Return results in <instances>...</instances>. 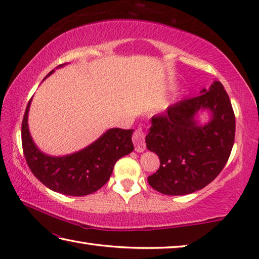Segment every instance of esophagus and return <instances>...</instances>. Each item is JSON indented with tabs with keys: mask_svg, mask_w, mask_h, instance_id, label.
Returning a JSON list of instances; mask_svg holds the SVG:
<instances>
[{
	"mask_svg": "<svg viewBox=\"0 0 259 259\" xmlns=\"http://www.w3.org/2000/svg\"><path fill=\"white\" fill-rule=\"evenodd\" d=\"M133 142L135 145V150L136 152H144L146 148V144H145V134L143 133L142 129H137L135 130V133L133 135Z\"/></svg>",
	"mask_w": 259,
	"mask_h": 259,
	"instance_id": "obj_1",
	"label": "esophagus"
}]
</instances>
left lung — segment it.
Returning a JSON list of instances; mask_svg holds the SVG:
<instances>
[{
  "label": "left lung",
  "instance_id": "obj_1",
  "mask_svg": "<svg viewBox=\"0 0 259 259\" xmlns=\"http://www.w3.org/2000/svg\"><path fill=\"white\" fill-rule=\"evenodd\" d=\"M209 110L204 125L196 116ZM147 148L159 156L160 168L147 178L155 191L185 195L211 183L229 160L235 136V116L229 95L219 81L200 96L184 99L152 117Z\"/></svg>",
  "mask_w": 259,
  "mask_h": 259
}]
</instances>
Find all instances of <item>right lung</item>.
Returning a JSON list of instances; mask_svg holds the SVG:
<instances>
[{
	"mask_svg": "<svg viewBox=\"0 0 259 259\" xmlns=\"http://www.w3.org/2000/svg\"><path fill=\"white\" fill-rule=\"evenodd\" d=\"M52 73L54 71L48 76ZM30 102L32 99L26 107L21 124L24 155L34 176L52 191L71 196L95 193L108 182L116 161L134 151L131 140L134 130L113 128L91 145L73 154L47 155L38 150L30 137L27 122Z\"/></svg>",
	"mask_w": 259,
	"mask_h": 259,
	"instance_id": "1",
	"label": "right lung"
}]
</instances>
